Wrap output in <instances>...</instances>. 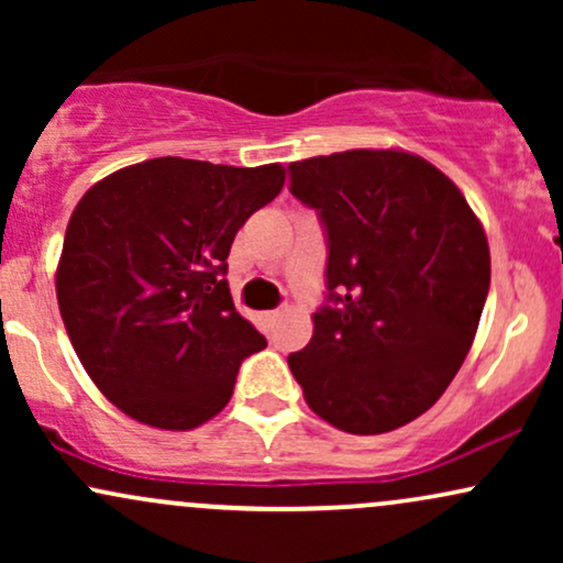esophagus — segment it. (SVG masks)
I'll return each mask as SVG.
<instances>
[{
	"instance_id": "1",
	"label": "esophagus",
	"mask_w": 563,
	"mask_h": 563,
	"mask_svg": "<svg viewBox=\"0 0 563 563\" xmlns=\"http://www.w3.org/2000/svg\"><path fill=\"white\" fill-rule=\"evenodd\" d=\"M280 318V309H269V312H262L260 320L264 322V325H273V322Z\"/></svg>"
}]
</instances>
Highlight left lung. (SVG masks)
Returning a JSON list of instances; mask_svg holds the SVG:
<instances>
[{
    "label": "left lung",
    "instance_id": "obj_1",
    "mask_svg": "<svg viewBox=\"0 0 563 563\" xmlns=\"http://www.w3.org/2000/svg\"><path fill=\"white\" fill-rule=\"evenodd\" d=\"M318 211L325 301L288 354L307 405L346 434L416 421L461 371L489 290V245L463 192L429 161L346 151L288 166Z\"/></svg>",
    "mask_w": 563,
    "mask_h": 563
}]
</instances>
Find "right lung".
Segmentation results:
<instances>
[{
    "label": "right lung",
    "instance_id": "right-lung-1",
    "mask_svg": "<svg viewBox=\"0 0 563 563\" xmlns=\"http://www.w3.org/2000/svg\"><path fill=\"white\" fill-rule=\"evenodd\" d=\"M280 164L151 158L89 187L70 217L57 303L97 389L134 421L187 431L230 402L267 339L235 309L228 256L283 190Z\"/></svg>",
    "mask_w": 563,
    "mask_h": 563
}]
</instances>
